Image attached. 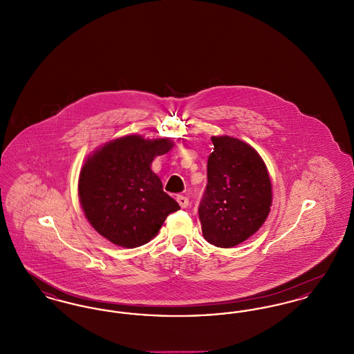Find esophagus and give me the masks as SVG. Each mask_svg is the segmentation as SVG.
I'll return each instance as SVG.
<instances>
[{
	"instance_id": "obj_1",
	"label": "esophagus",
	"mask_w": 354,
	"mask_h": 354,
	"mask_svg": "<svg viewBox=\"0 0 354 354\" xmlns=\"http://www.w3.org/2000/svg\"><path fill=\"white\" fill-rule=\"evenodd\" d=\"M176 201H178L179 205H180L182 208H185V207L188 205V199H187L185 196H183V195H178V196H176Z\"/></svg>"
}]
</instances>
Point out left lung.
<instances>
[{
    "label": "left lung",
    "instance_id": "1",
    "mask_svg": "<svg viewBox=\"0 0 354 354\" xmlns=\"http://www.w3.org/2000/svg\"><path fill=\"white\" fill-rule=\"evenodd\" d=\"M207 188L199 205L204 239L232 248L254 235L268 218L272 183L263 158L232 136H212Z\"/></svg>",
    "mask_w": 354,
    "mask_h": 354
}]
</instances>
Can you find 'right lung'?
Masks as SVG:
<instances>
[{"label": "right lung", "instance_id": "obj_1", "mask_svg": "<svg viewBox=\"0 0 354 354\" xmlns=\"http://www.w3.org/2000/svg\"><path fill=\"white\" fill-rule=\"evenodd\" d=\"M174 147L169 138L126 135L87 156L78 196L91 227L113 244L135 248L158 235L171 212L180 209L163 191L152 160Z\"/></svg>", "mask_w": 354, "mask_h": 354}]
</instances>
